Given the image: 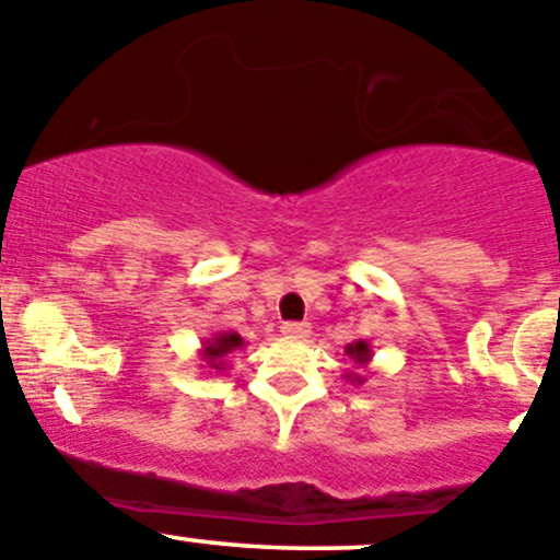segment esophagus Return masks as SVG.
Here are the masks:
<instances>
[{
	"mask_svg": "<svg viewBox=\"0 0 560 560\" xmlns=\"http://www.w3.org/2000/svg\"><path fill=\"white\" fill-rule=\"evenodd\" d=\"M308 332H312V325H308V322H284V325H281V336L295 338V341L308 338Z\"/></svg>",
	"mask_w": 560,
	"mask_h": 560,
	"instance_id": "34e87169",
	"label": "esophagus"
}]
</instances>
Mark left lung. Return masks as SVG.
<instances>
[{"instance_id":"left-lung-1","label":"left lung","mask_w":560,"mask_h":560,"mask_svg":"<svg viewBox=\"0 0 560 560\" xmlns=\"http://www.w3.org/2000/svg\"><path fill=\"white\" fill-rule=\"evenodd\" d=\"M347 358L354 363V371L352 374H347V382H352V385H363L365 376L360 374V369H369L371 358H374V349H371V341H365V338H358V341L347 343Z\"/></svg>"}]
</instances>
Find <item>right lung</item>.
Listing matches in <instances>:
<instances>
[{
	"mask_svg": "<svg viewBox=\"0 0 560 560\" xmlns=\"http://www.w3.org/2000/svg\"><path fill=\"white\" fill-rule=\"evenodd\" d=\"M244 343L246 341L235 330L213 332L211 338H206V341H202L200 358L211 371H228L230 369L228 358L233 352H238V349H244Z\"/></svg>",
	"mask_w": 560,
	"mask_h": 560,
	"instance_id": "add662e5",
	"label": "right lung"
}]
</instances>
